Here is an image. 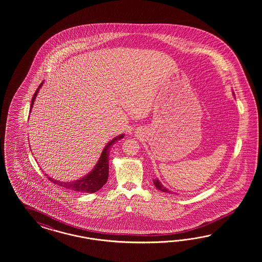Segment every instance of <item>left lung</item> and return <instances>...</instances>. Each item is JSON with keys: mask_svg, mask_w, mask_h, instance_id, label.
Returning <instances> with one entry per match:
<instances>
[{"mask_svg": "<svg viewBox=\"0 0 262 262\" xmlns=\"http://www.w3.org/2000/svg\"><path fill=\"white\" fill-rule=\"evenodd\" d=\"M234 94V93H233ZM154 184H155V186L160 191H163V192H165V193H170V194H172V193H174V192H172V191L169 190V189H167L166 187L162 184V183L159 182L158 179H156V180H154Z\"/></svg>", "mask_w": 262, "mask_h": 262, "instance_id": "left-lung-1", "label": "left lung"}]
</instances>
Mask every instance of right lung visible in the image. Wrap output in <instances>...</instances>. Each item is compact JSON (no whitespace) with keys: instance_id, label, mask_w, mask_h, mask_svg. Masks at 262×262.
Here are the masks:
<instances>
[{"instance_id":"right-lung-1","label":"right lung","mask_w":262,"mask_h":262,"mask_svg":"<svg viewBox=\"0 0 262 262\" xmlns=\"http://www.w3.org/2000/svg\"><path fill=\"white\" fill-rule=\"evenodd\" d=\"M42 84H43V81H42V83H40L39 86L36 89L34 95L32 97L31 111H32V105L34 103V100H35L36 95L39 91V88L42 86ZM123 137H124V135H118L106 144V146L103 148V152L101 154V157L98 160L95 167L93 168V170L90 173H88L86 176H84L83 178L77 180V181L67 182V183L56 181L55 179L50 178V177H48V179L52 183H56L59 186H62L66 189L76 191L79 193H94V192L100 190L106 183V181L108 179V157H110L111 145L117 142L118 140H121Z\"/></svg>"}]
</instances>
